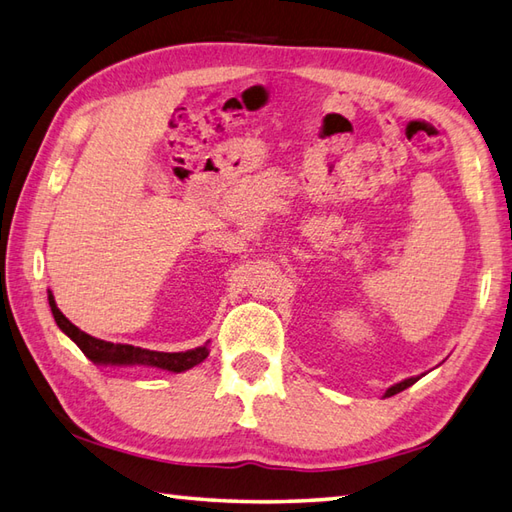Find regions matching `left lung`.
Returning <instances> with one entry per match:
<instances>
[{"label":"left lung","mask_w":512,"mask_h":512,"mask_svg":"<svg viewBox=\"0 0 512 512\" xmlns=\"http://www.w3.org/2000/svg\"><path fill=\"white\" fill-rule=\"evenodd\" d=\"M417 380H420V378H409V380H402V382H398V384H393V387L387 389V393H384V398H391V395L400 393V391H404V389H409L411 384H415Z\"/></svg>","instance_id":"8db88e82"}]
</instances>
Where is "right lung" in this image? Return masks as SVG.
Returning a JSON list of instances; mask_svg holds the SVG:
<instances>
[{
  "mask_svg": "<svg viewBox=\"0 0 512 512\" xmlns=\"http://www.w3.org/2000/svg\"><path fill=\"white\" fill-rule=\"evenodd\" d=\"M48 302L50 311L55 316V322L59 329L66 333V336L77 344V347L86 353V356L95 364H112V367H132V364H143V367H156L165 369L172 373H181L196 367L207 358V344L205 347H196L190 351H179V353H165V351H150L141 347H132V344H114L99 338L88 336L86 331L72 325V322L61 314L55 298L48 291Z\"/></svg>",
  "mask_w": 512,
  "mask_h": 512,
  "instance_id": "right-lung-1",
  "label": "right lung"
}]
</instances>
